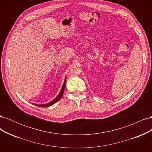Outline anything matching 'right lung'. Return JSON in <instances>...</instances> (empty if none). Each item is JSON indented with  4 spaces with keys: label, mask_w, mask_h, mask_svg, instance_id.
Wrapping results in <instances>:
<instances>
[{
    "label": "right lung",
    "mask_w": 152,
    "mask_h": 152,
    "mask_svg": "<svg viewBox=\"0 0 152 152\" xmlns=\"http://www.w3.org/2000/svg\"><path fill=\"white\" fill-rule=\"evenodd\" d=\"M66 77H65V81H64L63 87H62V88H61L60 92H59V94L56 96V98H54L53 101H51V102L48 103H46V104H37L34 103V104H35L36 106H38V107H40L45 108V107H50V106H51L53 104H54L55 103H56L57 102H58V101L61 98V96H63V94L64 93V91H65V86H66Z\"/></svg>",
    "instance_id": "1"
}]
</instances>
